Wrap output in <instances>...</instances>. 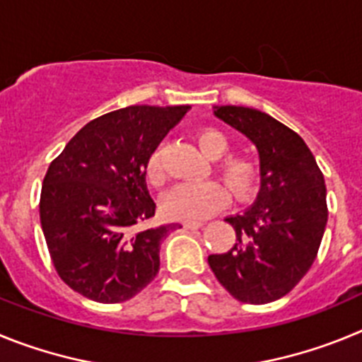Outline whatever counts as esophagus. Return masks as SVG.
<instances>
[{"instance_id":"1","label":"esophagus","mask_w":362,"mask_h":362,"mask_svg":"<svg viewBox=\"0 0 362 362\" xmlns=\"http://www.w3.org/2000/svg\"><path fill=\"white\" fill-rule=\"evenodd\" d=\"M201 226H203V223H201V221H185L183 223V228H187V230H197V228H201Z\"/></svg>"}]
</instances>
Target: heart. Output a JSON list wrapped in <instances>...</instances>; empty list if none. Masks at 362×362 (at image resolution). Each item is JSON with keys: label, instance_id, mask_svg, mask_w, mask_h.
<instances>
[{"label": "heart", "instance_id": "obj_1", "mask_svg": "<svg viewBox=\"0 0 362 362\" xmlns=\"http://www.w3.org/2000/svg\"><path fill=\"white\" fill-rule=\"evenodd\" d=\"M197 143L209 158L216 159L228 152L230 137L216 127H204L197 132ZM216 174L219 175L233 199L245 201L254 194L259 181V166L252 156L246 153H228L216 163ZM146 175L153 187H161L166 181L163 166L161 148L150 156L146 165ZM228 203V192L219 181H190L172 188L163 199V210L170 219L201 221L212 216Z\"/></svg>", "mask_w": 362, "mask_h": 362}]
</instances>
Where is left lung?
Returning a JSON list of instances; mask_svg holds the SVG:
<instances>
[{"label":"left lung","mask_w":362,"mask_h":362,"mask_svg":"<svg viewBox=\"0 0 362 362\" xmlns=\"http://www.w3.org/2000/svg\"><path fill=\"white\" fill-rule=\"evenodd\" d=\"M214 114L255 143L261 192L252 209L226 219L235 243L209 264L230 296L267 305L292 292L317 257L328 221L325 177L303 137L264 112L228 105Z\"/></svg>","instance_id":"1"}]
</instances>
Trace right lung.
Wrapping results in <instances>:
<instances>
[{
	"mask_svg": "<svg viewBox=\"0 0 362 362\" xmlns=\"http://www.w3.org/2000/svg\"><path fill=\"white\" fill-rule=\"evenodd\" d=\"M187 105H134L86 123L50 163L41 228L57 276L98 303H123L159 272V245L179 225L139 230L156 214L146 165Z\"/></svg>",
	"mask_w": 362,
	"mask_h": 362,
	"instance_id": "right-lung-1",
	"label": "right lung"
}]
</instances>
